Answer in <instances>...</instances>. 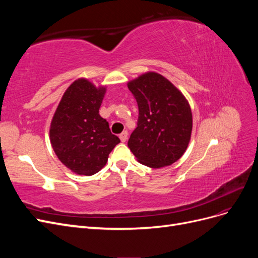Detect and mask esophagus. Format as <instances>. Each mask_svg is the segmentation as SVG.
Here are the masks:
<instances>
[{"mask_svg": "<svg viewBox=\"0 0 258 258\" xmlns=\"http://www.w3.org/2000/svg\"><path fill=\"white\" fill-rule=\"evenodd\" d=\"M119 139L121 142H126L127 139H128V131H123L119 135Z\"/></svg>", "mask_w": 258, "mask_h": 258, "instance_id": "1", "label": "esophagus"}]
</instances>
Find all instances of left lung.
<instances>
[{
	"mask_svg": "<svg viewBox=\"0 0 258 258\" xmlns=\"http://www.w3.org/2000/svg\"><path fill=\"white\" fill-rule=\"evenodd\" d=\"M139 107L128 147L151 168L172 165L188 146L192 116L185 97L167 79L150 72L128 83Z\"/></svg>",
	"mask_w": 258,
	"mask_h": 258,
	"instance_id": "1",
	"label": "left lung"
}]
</instances>
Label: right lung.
<instances>
[{
  "mask_svg": "<svg viewBox=\"0 0 258 258\" xmlns=\"http://www.w3.org/2000/svg\"><path fill=\"white\" fill-rule=\"evenodd\" d=\"M105 88L75 81L64 92L50 124V142L59 160L73 172L92 175L120 142L99 114Z\"/></svg>",
  "mask_w": 258,
  "mask_h": 258,
  "instance_id": "obj_1",
  "label": "right lung"
}]
</instances>
